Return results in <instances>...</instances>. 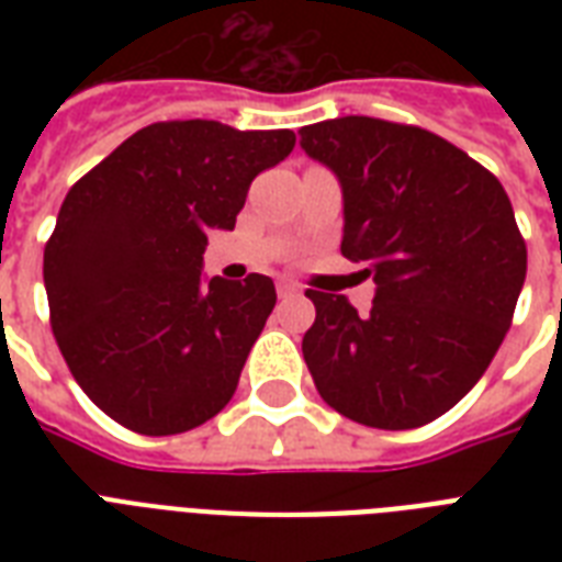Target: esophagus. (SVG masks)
Instances as JSON below:
<instances>
[{
	"mask_svg": "<svg viewBox=\"0 0 562 562\" xmlns=\"http://www.w3.org/2000/svg\"><path fill=\"white\" fill-rule=\"evenodd\" d=\"M277 291H280V297H294V294H300V285L289 277H282V280H277Z\"/></svg>",
	"mask_w": 562,
	"mask_h": 562,
	"instance_id": "obj_1",
	"label": "esophagus"
}]
</instances>
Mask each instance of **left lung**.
<instances>
[{
    "mask_svg": "<svg viewBox=\"0 0 562 562\" xmlns=\"http://www.w3.org/2000/svg\"><path fill=\"white\" fill-rule=\"evenodd\" d=\"M300 148L344 194L341 254L375 297L308 289L303 359L317 393L361 426H426L479 382L514 321L528 250L493 175L443 136L384 119L300 127Z\"/></svg>",
    "mask_w": 562,
    "mask_h": 562,
    "instance_id": "left-lung-1",
    "label": "left lung"
}]
</instances>
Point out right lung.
Returning <instances> with one entry per match:
<instances>
[{"label":"right lung","mask_w":562,"mask_h":562,"mask_svg":"<svg viewBox=\"0 0 562 562\" xmlns=\"http://www.w3.org/2000/svg\"><path fill=\"white\" fill-rule=\"evenodd\" d=\"M291 148V131L157 122L69 189L43 282L57 347L108 417L180 435L236 393L277 291L262 273L203 282L206 233L236 227L256 175Z\"/></svg>","instance_id":"obj_1"}]
</instances>
